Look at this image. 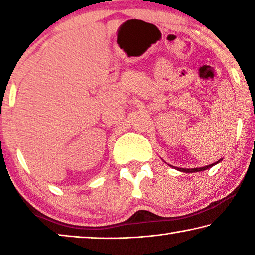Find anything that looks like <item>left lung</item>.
Masks as SVG:
<instances>
[{"label":"left lung","instance_id":"8db88e82","mask_svg":"<svg viewBox=\"0 0 255 255\" xmlns=\"http://www.w3.org/2000/svg\"><path fill=\"white\" fill-rule=\"evenodd\" d=\"M221 161H222V159H219V161H217V162H216V163L209 164V165H207V166H202V167H195V169H183V167H176V166H172V165H170V164H167V165L171 166V167H173V169L178 170V171H180V172H185V173H195V172H201V171L208 170L209 167H211V166L216 165V164L219 163V162H221ZM165 163H166V162H165Z\"/></svg>","mask_w":255,"mask_h":255}]
</instances>
